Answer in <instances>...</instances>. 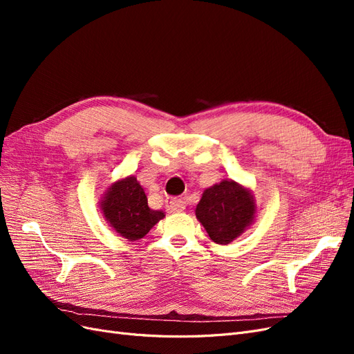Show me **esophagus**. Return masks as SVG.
<instances>
[{
  "mask_svg": "<svg viewBox=\"0 0 354 354\" xmlns=\"http://www.w3.org/2000/svg\"><path fill=\"white\" fill-rule=\"evenodd\" d=\"M186 208V202L183 199H169L167 201V209L169 212H180Z\"/></svg>",
  "mask_w": 354,
  "mask_h": 354,
  "instance_id": "34e87169",
  "label": "esophagus"
}]
</instances>
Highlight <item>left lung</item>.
Segmentation results:
<instances>
[{
	"label": "left lung",
	"mask_w": 354,
	"mask_h": 354,
	"mask_svg": "<svg viewBox=\"0 0 354 354\" xmlns=\"http://www.w3.org/2000/svg\"><path fill=\"white\" fill-rule=\"evenodd\" d=\"M255 209L248 189L233 180H223L203 190L195 214L214 242L227 245L254 223Z\"/></svg>",
	"instance_id": "left-lung-1"
}]
</instances>
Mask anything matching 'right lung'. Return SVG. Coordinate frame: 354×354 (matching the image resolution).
Instances as JSON below:
<instances>
[{
    "label": "right lung",
    "mask_w": 354,
    "mask_h": 354,
    "mask_svg": "<svg viewBox=\"0 0 354 354\" xmlns=\"http://www.w3.org/2000/svg\"><path fill=\"white\" fill-rule=\"evenodd\" d=\"M100 205L109 226L130 242L146 236L165 217L164 211L149 208L145 190L134 176L118 180L109 186Z\"/></svg>",
    "instance_id": "obj_1"
}]
</instances>
